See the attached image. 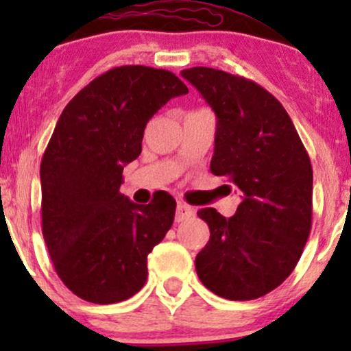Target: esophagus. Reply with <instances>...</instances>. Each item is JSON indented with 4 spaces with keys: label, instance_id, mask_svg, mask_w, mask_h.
Returning a JSON list of instances; mask_svg holds the SVG:
<instances>
[{
    "label": "esophagus",
    "instance_id": "obj_1",
    "mask_svg": "<svg viewBox=\"0 0 351 351\" xmlns=\"http://www.w3.org/2000/svg\"><path fill=\"white\" fill-rule=\"evenodd\" d=\"M195 216V209H193L191 206H188L186 203H178V206H176V223H183V221L186 219H191V217Z\"/></svg>",
    "mask_w": 351,
    "mask_h": 351
}]
</instances>
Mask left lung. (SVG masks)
I'll use <instances>...</instances> for the list:
<instances>
[{"mask_svg": "<svg viewBox=\"0 0 351 351\" xmlns=\"http://www.w3.org/2000/svg\"><path fill=\"white\" fill-rule=\"evenodd\" d=\"M215 110L211 173L241 191L234 216L199 209L209 226L196 256L203 285L228 300H254L291 276L312 228V165L291 117L252 80L211 67L181 71Z\"/></svg>", "mask_w": 351, "mask_h": 351, "instance_id": "obj_1", "label": "left lung"}]
</instances>
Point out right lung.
<instances>
[{"label":"right lung","instance_id":"right-lung-1","mask_svg":"<svg viewBox=\"0 0 351 351\" xmlns=\"http://www.w3.org/2000/svg\"><path fill=\"white\" fill-rule=\"evenodd\" d=\"M184 94L170 71L122 66L60 114L41 162L43 236L60 280L80 299L117 304L147 282V257L171 228L176 201L163 193L136 204L119 189L148 120Z\"/></svg>","mask_w":351,"mask_h":351}]
</instances>
